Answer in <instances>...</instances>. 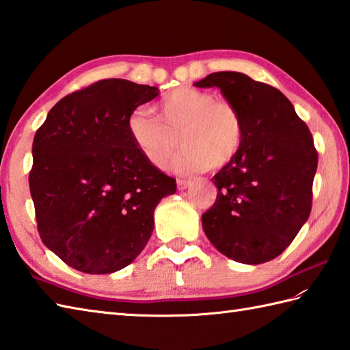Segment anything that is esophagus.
<instances>
[{
    "instance_id": "1",
    "label": "esophagus",
    "mask_w": 350,
    "mask_h": 350,
    "mask_svg": "<svg viewBox=\"0 0 350 350\" xmlns=\"http://www.w3.org/2000/svg\"><path fill=\"white\" fill-rule=\"evenodd\" d=\"M192 183H194V182L188 180V179H179V180H177V187H179V189H187V188L191 187Z\"/></svg>"
}]
</instances>
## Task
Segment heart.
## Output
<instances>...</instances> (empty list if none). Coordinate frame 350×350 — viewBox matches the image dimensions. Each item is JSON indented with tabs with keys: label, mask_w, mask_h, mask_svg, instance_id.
Instances as JSON below:
<instances>
[{
	"label": "heart",
	"mask_w": 350,
	"mask_h": 350,
	"mask_svg": "<svg viewBox=\"0 0 350 350\" xmlns=\"http://www.w3.org/2000/svg\"><path fill=\"white\" fill-rule=\"evenodd\" d=\"M152 116L139 108L128 118V132L141 156L154 168L183 150L177 167L185 173L228 165L243 143V118L228 99H215L200 88H176L153 107ZM180 141L177 142L176 138Z\"/></svg>",
	"instance_id": "b5f03b06"
}]
</instances>
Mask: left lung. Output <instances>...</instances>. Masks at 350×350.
<instances>
[{
    "label": "left lung",
    "instance_id": "8db88e82",
    "mask_svg": "<svg viewBox=\"0 0 350 350\" xmlns=\"http://www.w3.org/2000/svg\"><path fill=\"white\" fill-rule=\"evenodd\" d=\"M218 87L239 108L243 143L212 177L217 200L203 230L222 254L260 265L278 257L310 217L317 150L306 122L278 88L239 72H215L194 84Z\"/></svg>",
    "mask_w": 350,
    "mask_h": 350
}]
</instances>
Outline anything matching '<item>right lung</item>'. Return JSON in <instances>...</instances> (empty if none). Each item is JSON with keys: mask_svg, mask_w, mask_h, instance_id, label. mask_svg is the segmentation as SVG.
<instances>
[{"mask_svg": "<svg viewBox=\"0 0 350 350\" xmlns=\"http://www.w3.org/2000/svg\"><path fill=\"white\" fill-rule=\"evenodd\" d=\"M158 88L100 79L58 100L33 141L29 192L42 242L66 265L111 273L132 263L176 179L133 146L128 118Z\"/></svg>", "mask_w": 350, "mask_h": 350, "instance_id": "obj_1", "label": "right lung"}]
</instances>
